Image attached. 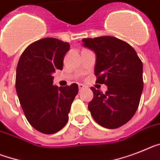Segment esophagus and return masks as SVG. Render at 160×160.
Here are the masks:
<instances>
[{
	"label": "esophagus",
	"instance_id": "esophagus-1",
	"mask_svg": "<svg viewBox=\"0 0 160 160\" xmlns=\"http://www.w3.org/2000/svg\"><path fill=\"white\" fill-rule=\"evenodd\" d=\"M84 88H85V87H84V84H79V91H82L83 89H84Z\"/></svg>",
	"mask_w": 160,
	"mask_h": 160
}]
</instances>
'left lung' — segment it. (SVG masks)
I'll return each mask as SVG.
<instances>
[{"mask_svg": "<svg viewBox=\"0 0 160 160\" xmlns=\"http://www.w3.org/2000/svg\"><path fill=\"white\" fill-rule=\"evenodd\" d=\"M83 45L96 53L97 83L107 86L105 93L91 88L93 98L88 108L97 123L117 128L134 115L143 89V66L135 49L113 37L83 39Z\"/></svg>", "mask_w": 160, "mask_h": 160, "instance_id": "8db88e82", "label": "left lung"}]
</instances>
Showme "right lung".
<instances>
[{
  "label": "right lung",
  "instance_id": "add662e5",
  "mask_svg": "<svg viewBox=\"0 0 160 160\" xmlns=\"http://www.w3.org/2000/svg\"><path fill=\"white\" fill-rule=\"evenodd\" d=\"M68 42L44 38L23 51L16 70L15 88L28 121L39 132L53 134L68 121L71 106L78 93L77 84L53 85V73L62 70Z\"/></svg>",
  "mask_w": 160,
  "mask_h": 160
}]
</instances>
